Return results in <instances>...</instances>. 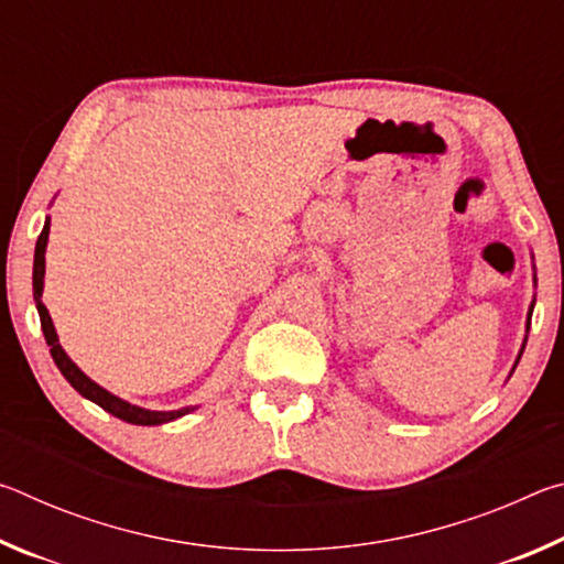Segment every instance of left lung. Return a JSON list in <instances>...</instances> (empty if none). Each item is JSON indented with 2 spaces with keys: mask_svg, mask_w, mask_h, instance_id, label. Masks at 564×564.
<instances>
[{
  "mask_svg": "<svg viewBox=\"0 0 564 564\" xmlns=\"http://www.w3.org/2000/svg\"><path fill=\"white\" fill-rule=\"evenodd\" d=\"M532 308H534V301L530 303V311H528V328H530V318H532ZM524 343H528V336H524ZM524 343H522V348H520V352H518V360H514V366H512V370L518 368V362H520V356H522V350H524Z\"/></svg>",
  "mask_w": 564,
  "mask_h": 564,
  "instance_id": "8db88e82",
  "label": "left lung"
}]
</instances>
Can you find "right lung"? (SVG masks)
I'll list each match as a JSON object with an SVG mask.
<instances>
[{
	"label": "right lung",
	"mask_w": 564,
	"mask_h": 564,
	"mask_svg": "<svg viewBox=\"0 0 564 564\" xmlns=\"http://www.w3.org/2000/svg\"><path fill=\"white\" fill-rule=\"evenodd\" d=\"M50 224H52L50 216H46L42 234H40V238H36L32 289H34V303H36V311H40V321H42L46 346H50V352H52V358L56 362V368L62 370V376L66 380H69V386L76 390V393L91 400V403H97L99 408L107 410V413H111L113 417H119V420H123V423H131V425H164V423H171V420L191 413V410H196L194 405L178 408V410H149V408H141V405H131L129 400L113 395V393H109L107 388L94 383V380L87 373H84V370L76 366V362L69 356H66V350L62 348V343H59V336H56V328L52 323L50 311H46V305L42 303L44 269H46L44 253H46V243H50Z\"/></svg>",
	"instance_id": "add662e5"
}]
</instances>
